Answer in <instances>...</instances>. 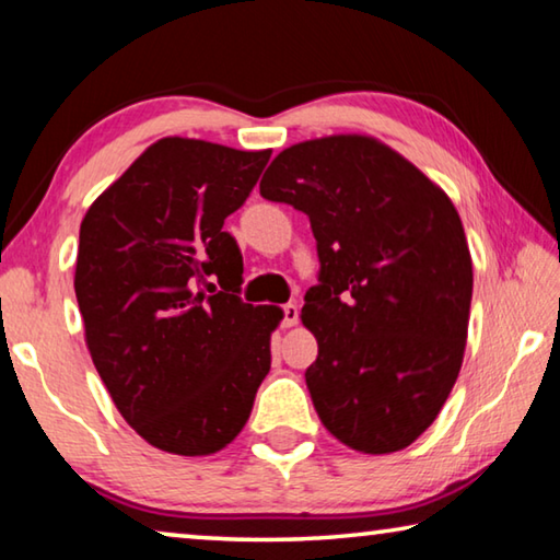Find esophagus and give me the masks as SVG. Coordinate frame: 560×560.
<instances>
[{"label": "esophagus", "instance_id": "34e87169", "mask_svg": "<svg viewBox=\"0 0 560 560\" xmlns=\"http://www.w3.org/2000/svg\"><path fill=\"white\" fill-rule=\"evenodd\" d=\"M281 314H283V318H281V326L283 328H291V326L299 324V308L293 306V303H287V306H281Z\"/></svg>", "mask_w": 560, "mask_h": 560}]
</instances>
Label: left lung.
Instances as JSON below:
<instances>
[{"instance_id":"1","label":"left lung","mask_w":560,"mask_h":560,"mask_svg":"<svg viewBox=\"0 0 560 560\" xmlns=\"http://www.w3.org/2000/svg\"><path fill=\"white\" fill-rule=\"evenodd\" d=\"M259 192L306 212L316 236L301 320L318 340L306 385L320 422L363 454L410 447L467 348L471 254L447 192L358 132L281 150Z\"/></svg>"}]
</instances>
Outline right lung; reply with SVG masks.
I'll use <instances>...</instances> for the list:
<instances>
[{
    "label": "right lung",
    "instance_id": "obj_1",
    "mask_svg": "<svg viewBox=\"0 0 560 560\" xmlns=\"http://www.w3.org/2000/svg\"><path fill=\"white\" fill-rule=\"evenodd\" d=\"M269 158L163 138L81 222L73 289L93 365L122 420L179 457L224 450L271 368L283 314L236 296L242 254L222 230Z\"/></svg>",
    "mask_w": 560,
    "mask_h": 560
}]
</instances>
